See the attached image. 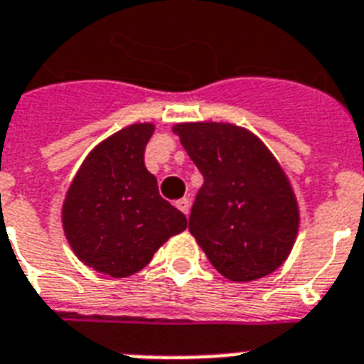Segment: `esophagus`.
<instances>
[{"instance_id": "esophagus-1", "label": "esophagus", "mask_w": 364, "mask_h": 364, "mask_svg": "<svg viewBox=\"0 0 364 364\" xmlns=\"http://www.w3.org/2000/svg\"><path fill=\"white\" fill-rule=\"evenodd\" d=\"M176 208L181 213H185V215H188V210H191V202H188V198H181V200H177L176 202Z\"/></svg>"}]
</instances>
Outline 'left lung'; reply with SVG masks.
I'll list each match as a JSON object with an SVG mask.
<instances>
[{
	"label": "left lung",
	"mask_w": 364,
	"mask_h": 364,
	"mask_svg": "<svg viewBox=\"0 0 364 364\" xmlns=\"http://www.w3.org/2000/svg\"><path fill=\"white\" fill-rule=\"evenodd\" d=\"M173 132L204 177L188 230L215 270L253 282L279 268L299 232V205L274 154L225 122H187Z\"/></svg>",
	"instance_id": "8db88e82"
}]
</instances>
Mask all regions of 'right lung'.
Instances as JSON below:
<instances>
[{
	"label": "right lung",
	"instance_id": "obj_1",
	"mask_svg": "<svg viewBox=\"0 0 364 364\" xmlns=\"http://www.w3.org/2000/svg\"><path fill=\"white\" fill-rule=\"evenodd\" d=\"M153 132V124H132L100 143L62 208L65 238L79 260L111 277L139 272L166 240L187 228V217L160 196L143 162Z\"/></svg>",
	"mask_w": 364,
	"mask_h": 364
}]
</instances>
